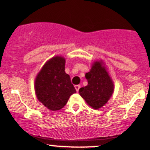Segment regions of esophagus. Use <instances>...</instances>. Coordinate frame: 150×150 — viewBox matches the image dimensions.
I'll return each mask as SVG.
<instances>
[{
	"mask_svg": "<svg viewBox=\"0 0 150 150\" xmlns=\"http://www.w3.org/2000/svg\"><path fill=\"white\" fill-rule=\"evenodd\" d=\"M80 88H81V86H80V85H75V90H76L77 92H78Z\"/></svg>",
	"mask_w": 150,
	"mask_h": 150,
	"instance_id": "obj_1",
	"label": "esophagus"
}]
</instances>
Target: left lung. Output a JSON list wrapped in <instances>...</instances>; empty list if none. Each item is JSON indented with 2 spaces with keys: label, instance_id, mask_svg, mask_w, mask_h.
I'll use <instances>...</instances> for the list:
<instances>
[{
  "label": "left lung",
  "instance_id": "1",
  "mask_svg": "<svg viewBox=\"0 0 150 150\" xmlns=\"http://www.w3.org/2000/svg\"><path fill=\"white\" fill-rule=\"evenodd\" d=\"M85 76L88 85L79 89L80 95L93 109L102 108L114 92V83L102 60L95 61Z\"/></svg>",
  "mask_w": 150,
  "mask_h": 150
}]
</instances>
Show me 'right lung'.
Segmentation results:
<instances>
[{
  "mask_svg": "<svg viewBox=\"0 0 150 150\" xmlns=\"http://www.w3.org/2000/svg\"><path fill=\"white\" fill-rule=\"evenodd\" d=\"M65 58L52 57L45 63L35 80L37 99L51 111L61 110L69 96L76 93L70 78L64 71Z\"/></svg>",
  "mask_w": 150,
  "mask_h": 150,
  "instance_id": "right-lung-1",
  "label": "right lung"
}]
</instances>
